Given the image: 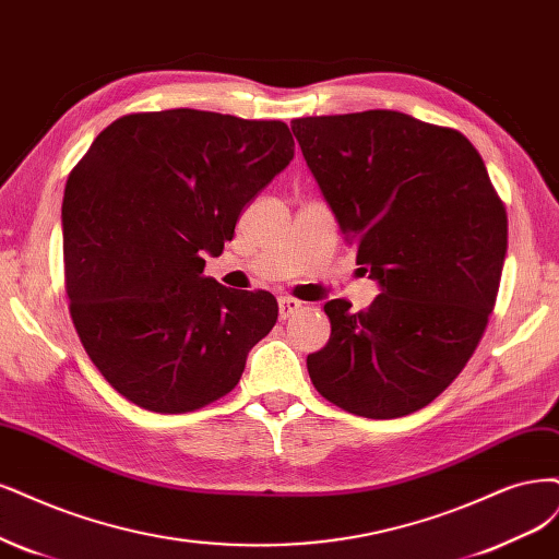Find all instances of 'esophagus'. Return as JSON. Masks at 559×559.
<instances>
[{
	"label": "esophagus",
	"mask_w": 559,
	"mask_h": 559,
	"mask_svg": "<svg viewBox=\"0 0 559 559\" xmlns=\"http://www.w3.org/2000/svg\"><path fill=\"white\" fill-rule=\"evenodd\" d=\"M277 305H280V319H282V321H286V319H292L294 314H298L300 307H302L300 300L288 298V296H282V298L277 300Z\"/></svg>",
	"instance_id": "esophagus-1"
}]
</instances>
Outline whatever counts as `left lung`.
I'll return each instance as SVG.
<instances>
[{
	"instance_id": "1",
	"label": "left lung",
	"mask_w": 559,
	"mask_h": 559,
	"mask_svg": "<svg viewBox=\"0 0 559 559\" xmlns=\"http://www.w3.org/2000/svg\"><path fill=\"white\" fill-rule=\"evenodd\" d=\"M356 263L379 284L368 310L323 305L331 340L307 356L314 389L365 418L430 404L463 372L495 307L507 213L455 129L397 110L292 122Z\"/></svg>"
}]
</instances>
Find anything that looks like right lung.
<instances>
[{
	"label": "right lung",
	"mask_w": 559,
	"mask_h": 559,
	"mask_svg": "<svg viewBox=\"0 0 559 559\" xmlns=\"http://www.w3.org/2000/svg\"><path fill=\"white\" fill-rule=\"evenodd\" d=\"M280 120L173 108L108 124L62 203L69 310L110 386L157 414L236 389L277 300L203 277L247 203L294 159Z\"/></svg>",
	"instance_id": "right-lung-1"
}]
</instances>
